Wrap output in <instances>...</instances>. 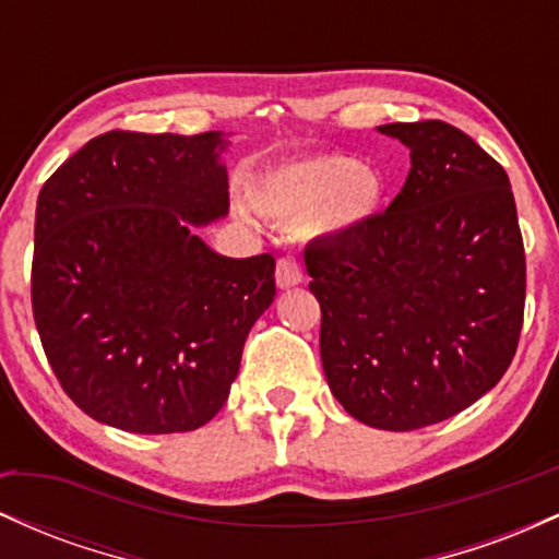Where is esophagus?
Listing matches in <instances>:
<instances>
[{"label":"esophagus","instance_id":"esophagus-1","mask_svg":"<svg viewBox=\"0 0 559 559\" xmlns=\"http://www.w3.org/2000/svg\"><path fill=\"white\" fill-rule=\"evenodd\" d=\"M275 284L278 288H294L301 284V267L299 262L294 258H284L278 260V265H275Z\"/></svg>","mask_w":559,"mask_h":559}]
</instances>
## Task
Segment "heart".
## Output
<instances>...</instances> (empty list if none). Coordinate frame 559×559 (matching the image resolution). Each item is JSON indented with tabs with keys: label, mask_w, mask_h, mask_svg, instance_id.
<instances>
[{
	"label": "heart",
	"mask_w": 559,
	"mask_h": 559,
	"mask_svg": "<svg viewBox=\"0 0 559 559\" xmlns=\"http://www.w3.org/2000/svg\"><path fill=\"white\" fill-rule=\"evenodd\" d=\"M383 178L349 155H316L278 165L260 178L252 204L273 221H310L316 236L357 230L381 207Z\"/></svg>",
	"instance_id": "b5f03b06"
}]
</instances>
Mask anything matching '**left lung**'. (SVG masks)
<instances>
[{
	"label": "left lung",
	"mask_w": 559,
	"mask_h": 559,
	"mask_svg": "<svg viewBox=\"0 0 559 559\" xmlns=\"http://www.w3.org/2000/svg\"><path fill=\"white\" fill-rule=\"evenodd\" d=\"M378 131L409 150L386 213L305 249L320 360L355 420L415 431L463 413L515 357L525 254L502 165L441 120Z\"/></svg>",
	"instance_id": "1"
}]
</instances>
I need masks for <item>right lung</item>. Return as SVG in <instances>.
<instances>
[{
    "mask_svg": "<svg viewBox=\"0 0 559 559\" xmlns=\"http://www.w3.org/2000/svg\"><path fill=\"white\" fill-rule=\"evenodd\" d=\"M223 131L102 133L36 202L31 301L47 360L86 415L131 433L213 420L275 297L271 254H217L228 215Z\"/></svg>",
    "mask_w": 559,
    "mask_h": 559,
    "instance_id": "obj_1",
    "label": "right lung"
}]
</instances>
